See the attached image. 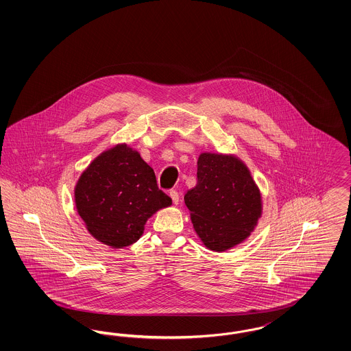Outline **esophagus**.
Instances as JSON below:
<instances>
[{"instance_id":"obj_1","label":"esophagus","mask_w":351,"mask_h":351,"mask_svg":"<svg viewBox=\"0 0 351 351\" xmlns=\"http://www.w3.org/2000/svg\"><path fill=\"white\" fill-rule=\"evenodd\" d=\"M168 196L171 197V200H172V204H173V205H178V204H179V193H178L176 191H169Z\"/></svg>"}]
</instances>
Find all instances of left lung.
I'll list each match as a JSON object with an SVG mask.
<instances>
[{
    "mask_svg": "<svg viewBox=\"0 0 351 351\" xmlns=\"http://www.w3.org/2000/svg\"><path fill=\"white\" fill-rule=\"evenodd\" d=\"M184 201L201 242L216 252L246 241L263 209L250 169L232 154L201 152L197 184Z\"/></svg>",
    "mask_w": 351,
    "mask_h": 351,
    "instance_id": "obj_1",
    "label": "left lung"
}]
</instances>
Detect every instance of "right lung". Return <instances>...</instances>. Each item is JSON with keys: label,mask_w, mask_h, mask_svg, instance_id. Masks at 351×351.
<instances>
[{"label": "right lung", "mask_w": 351, "mask_h": 351, "mask_svg": "<svg viewBox=\"0 0 351 351\" xmlns=\"http://www.w3.org/2000/svg\"><path fill=\"white\" fill-rule=\"evenodd\" d=\"M171 204L154 169L126 143L101 152L75 186L76 210L86 230L112 249L135 243L147 219Z\"/></svg>", "instance_id": "obj_1"}]
</instances>
